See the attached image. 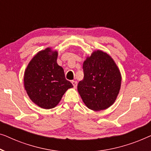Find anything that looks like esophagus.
<instances>
[{
    "mask_svg": "<svg viewBox=\"0 0 151 151\" xmlns=\"http://www.w3.org/2000/svg\"><path fill=\"white\" fill-rule=\"evenodd\" d=\"M72 83H73L74 88H76V86H77V82L76 81H72Z\"/></svg>",
    "mask_w": 151,
    "mask_h": 151,
    "instance_id": "34e87169",
    "label": "esophagus"
}]
</instances>
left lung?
<instances>
[{"label": "left lung", "instance_id": "8db88e82", "mask_svg": "<svg viewBox=\"0 0 151 151\" xmlns=\"http://www.w3.org/2000/svg\"><path fill=\"white\" fill-rule=\"evenodd\" d=\"M84 77L77 90L89 109L99 111L110 107L116 101L121 85V75L113 59L97 50L83 65Z\"/></svg>", "mask_w": 151, "mask_h": 151}]
</instances>
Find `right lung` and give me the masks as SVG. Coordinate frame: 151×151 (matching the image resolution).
<instances>
[{"label":"right lung","instance_id":"add662e5","mask_svg":"<svg viewBox=\"0 0 151 151\" xmlns=\"http://www.w3.org/2000/svg\"><path fill=\"white\" fill-rule=\"evenodd\" d=\"M57 55L50 48L42 50L31 59L24 73L27 93L34 103L44 109L55 107L65 91L73 87L57 64Z\"/></svg>","mask_w":151,"mask_h":151}]
</instances>
